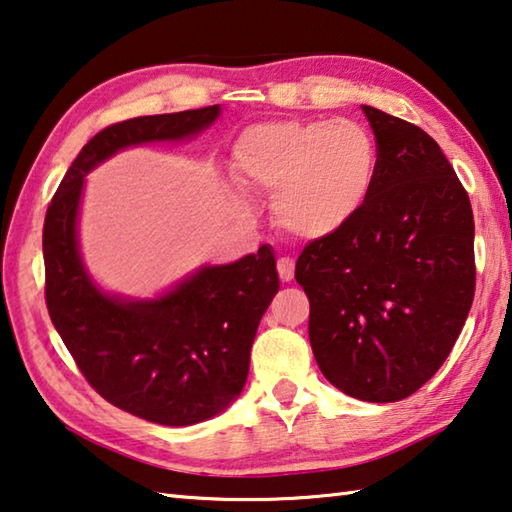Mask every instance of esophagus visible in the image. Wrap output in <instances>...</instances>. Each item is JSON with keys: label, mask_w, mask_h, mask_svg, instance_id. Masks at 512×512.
Returning <instances> with one entry per match:
<instances>
[{"label": "esophagus", "mask_w": 512, "mask_h": 512, "mask_svg": "<svg viewBox=\"0 0 512 512\" xmlns=\"http://www.w3.org/2000/svg\"><path fill=\"white\" fill-rule=\"evenodd\" d=\"M277 273H280V280L282 282H291L293 275H295V262L288 257L277 259Z\"/></svg>", "instance_id": "1"}]
</instances>
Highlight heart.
Wrapping results in <instances>:
<instances>
[{
  "label": "heart",
  "mask_w": 512,
  "mask_h": 512,
  "mask_svg": "<svg viewBox=\"0 0 512 512\" xmlns=\"http://www.w3.org/2000/svg\"><path fill=\"white\" fill-rule=\"evenodd\" d=\"M232 163L246 188L273 197L280 228L315 241L336 235L365 210L380 156L374 136L356 120H271L239 134ZM232 199L246 206L239 190Z\"/></svg>",
  "instance_id": "b5f03b06"
}]
</instances>
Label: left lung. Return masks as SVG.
I'll list each match as a JSON object with an SVG mask.
<instances>
[{"label": "left lung", "instance_id": "1", "mask_svg": "<svg viewBox=\"0 0 512 512\" xmlns=\"http://www.w3.org/2000/svg\"><path fill=\"white\" fill-rule=\"evenodd\" d=\"M380 167L365 210L315 239L295 264L309 295V340L333 387L396 403L450 356L475 297L468 192L421 127L362 105Z\"/></svg>", "mask_w": 512, "mask_h": 512}]
</instances>
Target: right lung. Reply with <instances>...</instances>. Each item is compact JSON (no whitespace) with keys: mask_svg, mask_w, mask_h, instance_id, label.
<instances>
[{"mask_svg":"<svg viewBox=\"0 0 512 512\" xmlns=\"http://www.w3.org/2000/svg\"><path fill=\"white\" fill-rule=\"evenodd\" d=\"M219 116L212 105L102 129L71 163L44 219L53 327L105 401L167 427L208 421L237 401L259 320L280 291L273 248L203 264L154 297L109 293L82 259V192L87 174L127 147L192 141Z\"/></svg>","mask_w":512,"mask_h":512,"instance_id":"right-lung-1","label":"right lung"}]
</instances>
